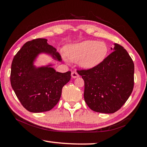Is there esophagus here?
<instances>
[{
	"instance_id": "esophagus-1",
	"label": "esophagus",
	"mask_w": 147,
	"mask_h": 147,
	"mask_svg": "<svg viewBox=\"0 0 147 147\" xmlns=\"http://www.w3.org/2000/svg\"><path fill=\"white\" fill-rule=\"evenodd\" d=\"M71 76H72V78H78V77H79V75H78V74L76 73V72H72Z\"/></svg>"
}]
</instances>
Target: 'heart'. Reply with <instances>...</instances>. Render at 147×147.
I'll use <instances>...</instances> for the list:
<instances>
[{"mask_svg": "<svg viewBox=\"0 0 147 147\" xmlns=\"http://www.w3.org/2000/svg\"><path fill=\"white\" fill-rule=\"evenodd\" d=\"M67 54L73 61H80L84 69L95 67L106 58L108 49L103 42L86 40L67 47Z\"/></svg>", "mask_w": 147, "mask_h": 147, "instance_id": "b5f03b06", "label": "heart"}]
</instances>
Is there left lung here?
I'll return each mask as SVG.
<instances>
[{
    "instance_id": "obj_1",
    "label": "left lung",
    "mask_w": 147,
    "mask_h": 147,
    "mask_svg": "<svg viewBox=\"0 0 147 147\" xmlns=\"http://www.w3.org/2000/svg\"><path fill=\"white\" fill-rule=\"evenodd\" d=\"M113 52L95 67L78 70L84 80V100L96 112L113 113L133 91L134 64L128 52L117 43Z\"/></svg>"
}]
</instances>
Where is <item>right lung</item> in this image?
Wrapping results in <instances>:
<instances>
[{"label":"right lung","instance_id":"add662e5","mask_svg":"<svg viewBox=\"0 0 147 147\" xmlns=\"http://www.w3.org/2000/svg\"><path fill=\"white\" fill-rule=\"evenodd\" d=\"M49 54L56 61L61 58L56 49L39 38L28 41L14 56L11 63L10 82L12 88L22 105L33 113L51 110L58 104L62 88L71 79V71L61 73L53 65L36 67L39 54Z\"/></svg>","mask_w":147,"mask_h":147}]
</instances>
